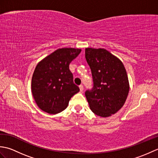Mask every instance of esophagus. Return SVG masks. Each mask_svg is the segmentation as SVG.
<instances>
[{"label": "esophagus", "mask_w": 158, "mask_h": 158, "mask_svg": "<svg viewBox=\"0 0 158 158\" xmlns=\"http://www.w3.org/2000/svg\"><path fill=\"white\" fill-rule=\"evenodd\" d=\"M79 89H80V92H83V89H84V88H83V85H79Z\"/></svg>", "instance_id": "34e87169"}]
</instances>
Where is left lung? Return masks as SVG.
Here are the masks:
<instances>
[{
	"label": "left lung",
	"instance_id": "obj_1",
	"mask_svg": "<svg viewBox=\"0 0 158 158\" xmlns=\"http://www.w3.org/2000/svg\"><path fill=\"white\" fill-rule=\"evenodd\" d=\"M85 59L92 71L93 88L85 95L92 111L106 117L125 103L129 82L123 63L105 49H85Z\"/></svg>",
	"mask_w": 158,
	"mask_h": 158
}]
</instances>
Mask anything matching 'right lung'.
Returning a JSON list of instances; mask_svg holds the SVG:
<instances>
[{"mask_svg": "<svg viewBox=\"0 0 158 158\" xmlns=\"http://www.w3.org/2000/svg\"><path fill=\"white\" fill-rule=\"evenodd\" d=\"M81 51L58 49L36 65L32 78V93L36 105L43 111L49 114L62 112L71 97L79 92L73 82L69 64Z\"/></svg>", "mask_w": 158, "mask_h": 158, "instance_id": "1", "label": "right lung"}]
</instances>
